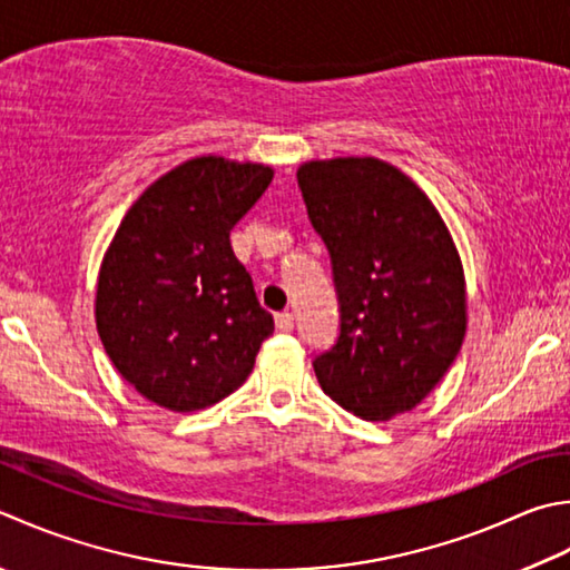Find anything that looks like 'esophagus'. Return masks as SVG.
Instances as JSON below:
<instances>
[{
  "mask_svg": "<svg viewBox=\"0 0 570 570\" xmlns=\"http://www.w3.org/2000/svg\"><path fill=\"white\" fill-rule=\"evenodd\" d=\"M276 328L278 331H284V333H288V331H294V314H288V311H282V314H276Z\"/></svg>",
  "mask_w": 570,
  "mask_h": 570,
  "instance_id": "esophagus-1",
  "label": "esophagus"
}]
</instances>
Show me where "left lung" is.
<instances>
[{"label":"left lung","mask_w":570,"mask_h":570,"mask_svg":"<svg viewBox=\"0 0 570 570\" xmlns=\"http://www.w3.org/2000/svg\"><path fill=\"white\" fill-rule=\"evenodd\" d=\"M308 219L331 256L341 326L314 358L331 400L390 420L430 395L466 331L460 254L430 197L375 158L298 167Z\"/></svg>","instance_id":"1"}]
</instances>
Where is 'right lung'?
<instances>
[{"instance_id":"add662e5","label":"right lung","mask_w":570,"mask_h":570,"mask_svg":"<svg viewBox=\"0 0 570 570\" xmlns=\"http://www.w3.org/2000/svg\"><path fill=\"white\" fill-rule=\"evenodd\" d=\"M272 177L264 165L195 158L122 217L98 274L96 326L118 373L150 403L175 412L219 403L274 333L229 244Z\"/></svg>"}]
</instances>
